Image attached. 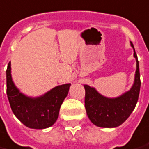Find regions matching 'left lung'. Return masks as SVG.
Listing matches in <instances>:
<instances>
[{
    "instance_id": "left-lung-1",
    "label": "left lung",
    "mask_w": 149,
    "mask_h": 149,
    "mask_svg": "<svg viewBox=\"0 0 149 149\" xmlns=\"http://www.w3.org/2000/svg\"><path fill=\"white\" fill-rule=\"evenodd\" d=\"M130 42L131 47L134 50V57L136 61L134 83L131 89L120 96L107 97L98 93L94 87L84 85L86 113L89 120L94 125L100 127L113 128L121 125L134 111L139 98L140 89L139 61L132 42Z\"/></svg>"
}]
</instances>
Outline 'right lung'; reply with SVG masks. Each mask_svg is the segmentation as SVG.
I'll use <instances>...</instances> for the list:
<instances>
[{"mask_svg":"<svg viewBox=\"0 0 149 149\" xmlns=\"http://www.w3.org/2000/svg\"><path fill=\"white\" fill-rule=\"evenodd\" d=\"M7 96L12 111L29 128L44 129L52 126L59 117V112L67 97L71 84L54 87L38 97H30L20 92L11 75V63L6 70Z\"/></svg>","mask_w":149,"mask_h":149,"instance_id":"1","label":"right lung"}]
</instances>
